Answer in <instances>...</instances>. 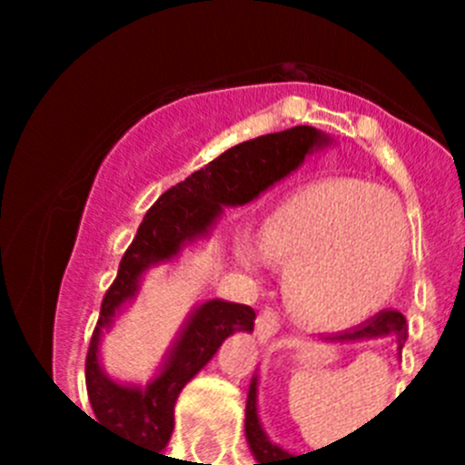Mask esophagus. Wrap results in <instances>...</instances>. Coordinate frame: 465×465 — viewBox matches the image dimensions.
<instances>
[{
	"mask_svg": "<svg viewBox=\"0 0 465 465\" xmlns=\"http://www.w3.org/2000/svg\"><path fill=\"white\" fill-rule=\"evenodd\" d=\"M279 326H282V323H279V316H277V312L274 310H262L261 314H258V319H256V335H258V340H261L262 344L265 342H270V340L274 338V335H277L279 332Z\"/></svg>",
	"mask_w": 465,
	"mask_h": 465,
	"instance_id": "obj_1",
	"label": "esophagus"
}]
</instances>
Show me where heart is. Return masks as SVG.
<instances>
[{
	"mask_svg": "<svg viewBox=\"0 0 465 465\" xmlns=\"http://www.w3.org/2000/svg\"><path fill=\"white\" fill-rule=\"evenodd\" d=\"M261 249L289 268L295 314L316 328L363 322L396 291L408 225L381 188L331 179L300 188L270 213ZM240 258L258 268L261 253L240 244Z\"/></svg>",
	"mask_w": 465,
	"mask_h": 465,
	"instance_id": "obj_1",
	"label": "heart"
}]
</instances>
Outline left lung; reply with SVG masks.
Returning a JSON list of instances; mask_svg holds the SVG:
<instances>
[{"label": "left lung", "instance_id": "obj_1", "mask_svg": "<svg viewBox=\"0 0 465 465\" xmlns=\"http://www.w3.org/2000/svg\"><path fill=\"white\" fill-rule=\"evenodd\" d=\"M393 338L398 344V351H402V344L408 340V323H405V316L401 312L386 310L380 312L377 316H372L371 322L361 323L356 328H349V331L338 332V335H331V340H340V342H354V340H372V338ZM256 377H253L252 386H249V396H246V419H244V430L246 440L252 447L256 463L253 465H293L298 457L283 451L282 447H277L274 442L268 440V435L262 430L261 421H258V410H256Z\"/></svg>", "mask_w": 465, "mask_h": 465}]
</instances>
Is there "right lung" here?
<instances>
[{
	"label": "right lung",
	"mask_w": 465,
	"mask_h": 465,
	"mask_svg": "<svg viewBox=\"0 0 465 465\" xmlns=\"http://www.w3.org/2000/svg\"><path fill=\"white\" fill-rule=\"evenodd\" d=\"M326 143V134L312 125L262 134L228 149L155 200L133 244L123 253L116 279L104 293L85 356V389L100 424L121 430L155 451L170 442L174 430V402L182 389L212 361L228 335L235 331H253L256 312L249 305L225 300H209L197 307L160 375L146 389L118 384L104 375L97 359L102 331L111 326L123 302L134 298L139 277L151 265L174 258L188 242L207 235L223 213V207L256 200L272 183L298 170L305 155Z\"/></svg>",
	"instance_id": "obj_1"
}]
</instances>
